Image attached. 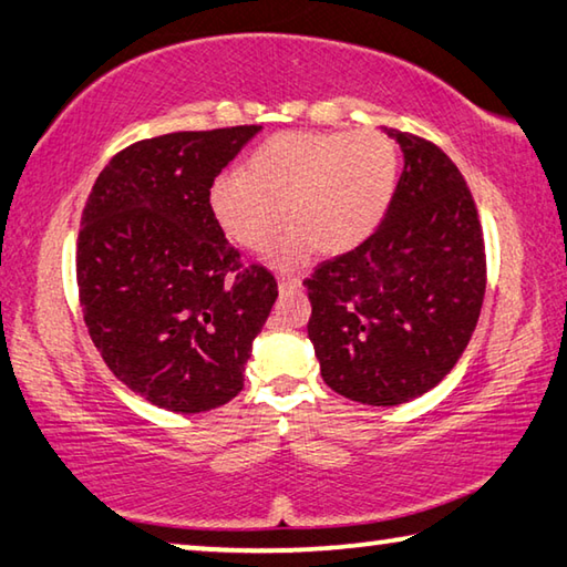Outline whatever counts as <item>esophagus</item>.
Masks as SVG:
<instances>
[{"label":"esophagus","mask_w":567,"mask_h":567,"mask_svg":"<svg viewBox=\"0 0 567 567\" xmlns=\"http://www.w3.org/2000/svg\"><path fill=\"white\" fill-rule=\"evenodd\" d=\"M300 285L302 282L297 280V277H277V290H280V292H292Z\"/></svg>","instance_id":"obj_1"}]
</instances>
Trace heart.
Instances as JSON below:
<instances>
[{"label": "heart", "mask_w": 567, "mask_h": 567, "mask_svg": "<svg viewBox=\"0 0 567 567\" xmlns=\"http://www.w3.org/2000/svg\"><path fill=\"white\" fill-rule=\"evenodd\" d=\"M400 157L388 134L282 132L247 159L245 172L209 187L219 229L247 249H262L287 215L295 225L272 247L277 267H295L320 249L330 255L362 245L385 217L398 187Z\"/></svg>", "instance_id": "1"}]
</instances>
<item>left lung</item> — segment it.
<instances>
[{
  "instance_id": "left-lung-1",
  "label": "left lung",
  "mask_w": 567,
  "mask_h": 567,
  "mask_svg": "<svg viewBox=\"0 0 567 567\" xmlns=\"http://www.w3.org/2000/svg\"><path fill=\"white\" fill-rule=\"evenodd\" d=\"M402 175L380 227L302 282L322 380L342 398L392 408L455 368L485 297V245L473 195L443 150L382 130Z\"/></svg>"
}]
</instances>
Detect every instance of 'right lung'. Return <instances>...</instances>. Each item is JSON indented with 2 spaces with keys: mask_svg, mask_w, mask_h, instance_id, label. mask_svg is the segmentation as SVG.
Here are the masks:
<instances>
[{
  "mask_svg": "<svg viewBox=\"0 0 567 567\" xmlns=\"http://www.w3.org/2000/svg\"><path fill=\"white\" fill-rule=\"evenodd\" d=\"M262 127L172 132L134 142L100 172L76 239L90 338L112 375L182 415L245 385L275 277L239 267L209 213V187Z\"/></svg>",
  "mask_w": 567,
  "mask_h": 567,
  "instance_id": "obj_1",
  "label": "right lung"
}]
</instances>
